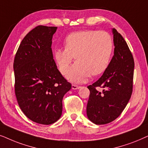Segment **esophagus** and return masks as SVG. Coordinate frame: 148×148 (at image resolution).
Listing matches in <instances>:
<instances>
[{
	"label": "esophagus",
	"mask_w": 148,
	"mask_h": 148,
	"mask_svg": "<svg viewBox=\"0 0 148 148\" xmlns=\"http://www.w3.org/2000/svg\"><path fill=\"white\" fill-rule=\"evenodd\" d=\"M72 89L75 90V89H78V88H81V86H78V85H76V84H72Z\"/></svg>",
	"instance_id": "obj_1"
}]
</instances>
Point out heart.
I'll use <instances>...</instances> for the list:
<instances>
[{
    "label": "heart",
    "instance_id": "1",
    "mask_svg": "<svg viewBox=\"0 0 148 148\" xmlns=\"http://www.w3.org/2000/svg\"><path fill=\"white\" fill-rule=\"evenodd\" d=\"M113 50L112 36L104 31L85 30L71 33L65 39V48L57 49L54 56L64 74L75 56L76 62L66 72L74 82L85 81L103 73L108 68Z\"/></svg>",
    "mask_w": 148,
    "mask_h": 148
}]
</instances>
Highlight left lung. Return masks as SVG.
<instances>
[{
	"label": "left lung",
	"instance_id": "8db88e82",
	"mask_svg": "<svg viewBox=\"0 0 148 148\" xmlns=\"http://www.w3.org/2000/svg\"><path fill=\"white\" fill-rule=\"evenodd\" d=\"M114 56L99 79L87 88L90 90L86 106L88 119L96 125H106L121 115L133 92L135 63L128 45L116 29H112ZM104 88L102 92L96 89Z\"/></svg>",
	"mask_w": 148,
	"mask_h": 148
}]
</instances>
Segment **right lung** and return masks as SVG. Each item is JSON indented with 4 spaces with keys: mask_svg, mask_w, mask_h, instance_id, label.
<instances>
[{
    "mask_svg": "<svg viewBox=\"0 0 148 148\" xmlns=\"http://www.w3.org/2000/svg\"><path fill=\"white\" fill-rule=\"evenodd\" d=\"M58 27L38 25L25 36L15 54V93L29 120L51 125L62 116V100L72 84L53 60L51 44Z\"/></svg>",
    "mask_w": 148,
    "mask_h": 148,
    "instance_id": "1",
    "label": "right lung"
}]
</instances>
